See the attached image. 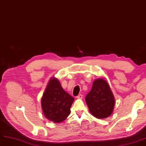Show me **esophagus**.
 Instances as JSON below:
<instances>
[{
    "instance_id": "obj_1",
    "label": "esophagus",
    "mask_w": 146,
    "mask_h": 146,
    "mask_svg": "<svg viewBox=\"0 0 146 146\" xmlns=\"http://www.w3.org/2000/svg\"><path fill=\"white\" fill-rule=\"evenodd\" d=\"M76 98H77L78 99H82V98H83V95L80 94V95H79Z\"/></svg>"
}]
</instances>
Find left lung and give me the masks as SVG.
Here are the masks:
<instances>
[{"instance_id":"1","label":"left lung","mask_w":146,"mask_h":146,"mask_svg":"<svg viewBox=\"0 0 146 146\" xmlns=\"http://www.w3.org/2000/svg\"><path fill=\"white\" fill-rule=\"evenodd\" d=\"M90 112L97 118L104 119L112 114L115 99L110 86L105 80L98 79L85 98Z\"/></svg>"}]
</instances>
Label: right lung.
I'll return each mask as SVG.
<instances>
[{
  "label": "right lung",
  "instance_id": "obj_1",
  "mask_svg": "<svg viewBox=\"0 0 146 146\" xmlns=\"http://www.w3.org/2000/svg\"><path fill=\"white\" fill-rule=\"evenodd\" d=\"M74 100L61 87L58 80H50L41 99L44 115L56 123L63 121L70 113L71 106Z\"/></svg>",
  "mask_w": 146,
  "mask_h": 146
}]
</instances>
